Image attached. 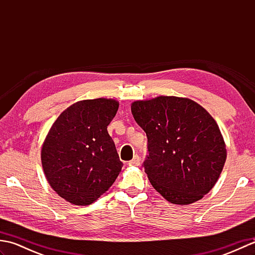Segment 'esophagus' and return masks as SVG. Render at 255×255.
I'll list each match as a JSON object with an SVG mask.
<instances>
[{
    "label": "esophagus",
    "mask_w": 255,
    "mask_h": 255,
    "mask_svg": "<svg viewBox=\"0 0 255 255\" xmlns=\"http://www.w3.org/2000/svg\"><path fill=\"white\" fill-rule=\"evenodd\" d=\"M128 164L130 165V166H138V165H140V158H139V155H134L133 159H132L131 161H129Z\"/></svg>",
    "instance_id": "esophagus-1"
}]
</instances>
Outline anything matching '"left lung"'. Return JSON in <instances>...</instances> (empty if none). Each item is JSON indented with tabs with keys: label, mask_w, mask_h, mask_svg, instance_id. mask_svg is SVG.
I'll return each mask as SVG.
<instances>
[{
	"label": "left lung",
	"mask_w": 255,
	"mask_h": 255,
	"mask_svg": "<svg viewBox=\"0 0 255 255\" xmlns=\"http://www.w3.org/2000/svg\"><path fill=\"white\" fill-rule=\"evenodd\" d=\"M131 113L147 133L143 166L155 191L176 205H189L209 193L227 159L224 137L210 114L177 96L134 101Z\"/></svg>",
	"instance_id": "1"
}]
</instances>
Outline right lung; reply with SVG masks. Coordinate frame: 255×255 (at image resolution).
Here are the masks:
<instances>
[{"mask_svg":"<svg viewBox=\"0 0 255 255\" xmlns=\"http://www.w3.org/2000/svg\"><path fill=\"white\" fill-rule=\"evenodd\" d=\"M119 103L83 100L63 111L41 145V164L51 188L67 202L88 206L108 191L123 162L107 126Z\"/></svg>","mask_w":255,"mask_h":255,"instance_id":"right-lung-1","label":"right lung"}]
</instances>
